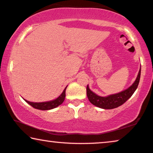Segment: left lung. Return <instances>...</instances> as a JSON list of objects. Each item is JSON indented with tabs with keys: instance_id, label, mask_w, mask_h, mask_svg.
Masks as SVG:
<instances>
[{
	"instance_id": "1",
	"label": "left lung",
	"mask_w": 153,
	"mask_h": 153,
	"mask_svg": "<svg viewBox=\"0 0 153 153\" xmlns=\"http://www.w3.org/2000/svg\"><path fill=\"white\" fill-rule=\"evenodd\" d=\"M141 67L140 69L138 76H137L135 82L133 83L130 87L123 91L117 93V94H111L107 97H102L96 94L95 93L90 90L88 85L86 87L87 97L88 98L90 102L97 107L104 108V109H112V108H117L122 105L126 102L129 98H130L134 92L138 88L140 78Z\"/></svg>"
}]
</instances>
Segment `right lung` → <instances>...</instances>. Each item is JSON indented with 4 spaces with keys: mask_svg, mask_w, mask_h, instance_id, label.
<instances>
[{
    "mask_svg": "<svg viewBox=\"0 0 153 153\" xmlns=\"http://www.w3.org/2000/svg\"><path fill=\"white\" fill-rule=\"evenodd\" d=\"M64 89L63 92H62V94L59 96V97L56 98V99L53 100H51V101H47V102H30L27 100H24L26 102H27L28 104L30 105L33 108H37V109L39 110H42V111H46V110H50V109H53L54 108L57 107L58 106L61 105L62 103L63 102L65 98V90L66 88Z\"/></svg>",
    "mask_w": 153,
    "mask_h": 153,
    "instance_id": "add662e5",
    "label": "right lung"
}]
</instances>
